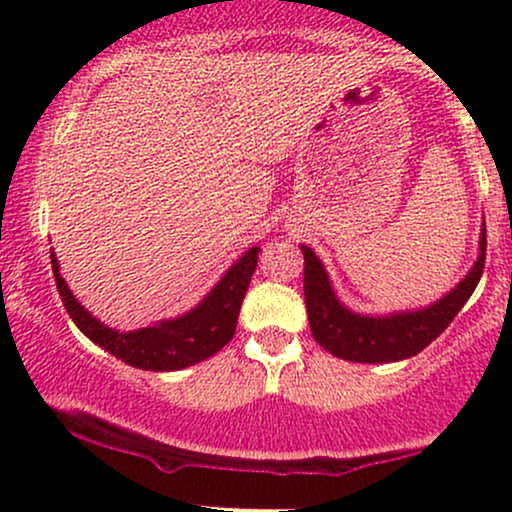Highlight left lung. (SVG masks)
<instances>
[{"label": "left lung", "mask_w": 512, "mask_h": 512, "mask_svg": "<svg viewBox=\"0 0 512 512\" xmlns=\"http://www.w3.org/2000/svg\"><path fill=\"white\" fill-rule=\"evenodd\" d=\"M301 250L305 257V308H308L310 332L315 342L344 361L390 363L424 351L460 313L484 274L486 228L481 233L477 264L448 296L416 313H397L390 317H366L346 310L334 296L330 279L315 252L308 245H301Z\"/></svg>", "instance_id": "8db88e82"}]
</instances>
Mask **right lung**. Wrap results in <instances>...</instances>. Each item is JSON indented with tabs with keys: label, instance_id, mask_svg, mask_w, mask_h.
I'll return each instance as SVG.
<instances>
[{
	"label": "right lung",
	"instance_id": "add662e5",
	"mask_svg": "<svg viewBox=\"0 0 512 512\" xmlns=\"http://www.w3.org/2000/svg\"><path fill=\"white\" fill-rule=\"evenodd\" d=\"M257 252L260 248L245 252L195 310L178 320H166L161 325L144 327L137 332H115L88 315L84 305L76 301L64 284L55 255H52V272H55L57 291H60L69 317L93 344L103 346L108 354L122 358L134 368L180 370L214 356L233 339L240 303H243L257 267Z\"/></svg>",
	"mask_w": 512,
	"mask_h": 512
}]
</instances>
